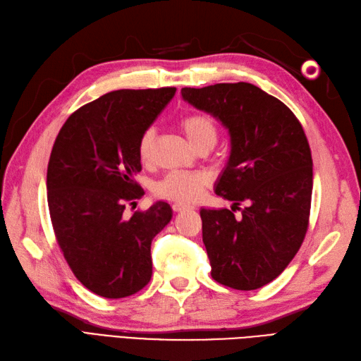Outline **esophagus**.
Instances as JSON below:
<instances>
[{
	"instance_id": "obj_1",
	"label": "esophagus",
	"mask_w": 361,
	"mask_h": 361,
	"mask_svg": "<svg viewBox=\"0 0 361 361\" xmlns=\"http://www.w3.org/2000/svg\"><path fill=\"white\" fill-rule=\"evenodd\" d=\"M192 205H188V204H183V202H176L172 205V210L173 212H177V213H180V212H185V210H192Z\"/></svg>"
}]
</instances>
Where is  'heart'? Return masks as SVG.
Instances as JSON below:
<instances>
[{
	"label": "heart",
	"instance_id": "heart-1",
	"mask_svg": "<svg viewBox=\"0 0 361 361\" xmlns=\"http://www.w3.org/2000/svg\"><path fill=\"white\" fill-rule=\"evenodd\" d=\"M180 127L188 136L190 144L200 149L202 147H214L217 142V127L212 117L205 114H190L180 120ZM154 129H147L137 142V156L148 164L153 156ZM208 177L200 172L171 171L154 184V193L165 200L177 202H195L207 188Z\"/></svg>",
	"mask_w": 361,
	"mask_h": 361
}]
</instances>
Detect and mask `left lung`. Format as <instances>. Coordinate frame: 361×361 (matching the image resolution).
Wrapping results in <instances>:
<instances>
[{"mask_svg":"<svg viewBox=\"0 0 361 361\" xmlns=\"http://www.w3.org/2000/svg\"><path fill=\"white\" fill-rule=\"evenodd\" d=\"M181 96L231 136L214 192L234 205L201 210L212 277L234 289H258L286 269L307 232L313 172L303 126L285 103L247 82L185 87Z\"/></svg>","mask_w":361,"mask_h":361,"instance_id":"8db88e82","label":"left lung"}]
</instances>
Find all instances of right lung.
I'll return each instance as SVG.
<instances>
[{
  "label": "right lung",
  "instance_id": "right-lung-1",
  "mask_svg": "<svg viewBox=\"0 0 361 361\" xmlns=\"http://www.w3.org/2000/svg\"><path fill=\"white\" fill-rule=\"evenodd\" d=\"M176 91H111L75 111L54 142L46 189L55 238L78 281L100 297L133 295L153 274L151 241L172 208L124 210L144 195L133 178L142 169L139 137Z\"/></svg>",
  "mask_w": 361,
  "mask_h": 361
}]
</instances>
